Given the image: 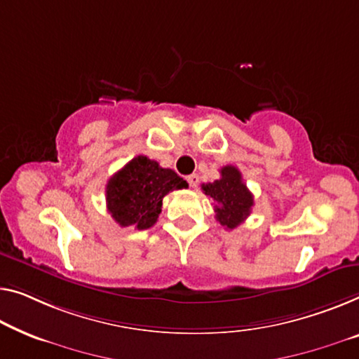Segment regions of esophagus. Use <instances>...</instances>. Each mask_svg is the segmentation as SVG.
Returning <instances> with one entry per match:
<instances>
[{
	"instance_id": "esophagus-1",
	"label": "esophagus",
	"mask_w": 359,
	"mask_h": 359,
	"mask_svg": "<svg viewBox=\"0 0 359 359\" xmlns=\"http://www.w3.org/2000/svg\"><path fill=\"white\" fill-rule=\"evenodd\" d=\"M187 182H189V185L191 189H196L198 184H200V177H198V174H191L187 177Z\"/></svg>"
}]
</instances>
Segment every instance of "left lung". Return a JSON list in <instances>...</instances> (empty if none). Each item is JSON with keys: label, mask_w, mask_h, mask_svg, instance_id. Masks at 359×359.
<instances>
[{"label": "left lung", "mask_w": 359, "mask_h": 359, "mask_svg": "<svg viewBox=\"0 0 359 359\" xmlns=\"http://www.w3.org/2000/svg\"><path fill=\"white\" fill-rule=\"evenodd\" d=\"M205 195L212 198L216 206V219L222 227L232 231L250 216L253 208V195L245 185L242 172L235 165H224L221 179L203 184Z\"/></svg>", "instance_id": "1"}]
</instances>
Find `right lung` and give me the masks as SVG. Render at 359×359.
<instances>
[{"label":"right lung","instance_id":"1","mask_svg":"<svg viewBox=\"0 0 359 359\" xmlns=\"http://www.w3.org/2000/svg\"><path fill=\"white\" fill-rule=\"evenodd\" d=\"M189 184L172 169H164L147 156L133 158L106 185V206L121 227L145 231L161 214L163 198Z\"/></svg>","mask_w":359,"mask_h":359}]
</instances>
